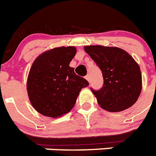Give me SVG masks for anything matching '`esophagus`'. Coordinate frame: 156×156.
I'll return each instance as SVG.
<instances>
[{
  "mask_svg": "<svg viewBox=\"0 0 156 156\" xmlns=\"http://www.w3.org/2000/svg\"><path fill=\"white\" fill-rule=\"evenodd\" d=\"M85 78H86V79L87 81H88V82H90V75H86V77H85Z\"/></svg>",
  "mask_w": 156,
  "mask_h": 156,
  "instance_id": "34e87169",
  "label": "esophagus"
}]
</instances>
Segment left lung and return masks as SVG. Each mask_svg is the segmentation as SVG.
Wrapping results in <instances>:
<instances>
[{
    "label": "left lung",
    "mask_w": 156,
    "mask_h": 156,
    "mask_svg": "<svg viewBox=\"0 0 156 156\" xmlns=\"http://www.w3.org/2000/svg\"><path fill=\"white\" fill-rule=\"evenodd\" d=\"M84 50L102 72V88L91 89L101 108L116 112L134 105L142 90L140 69L134 58L116 47L92 45Z\"/></svg>",
    "instance_id": "1"
}]
</instances>
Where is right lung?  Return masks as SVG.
<instances>
[{"instance_id": "right-lung-1", "label": "right lung", "mask_w": 156, "mask_h": 156, "mask_svg": "<svg viewBox=\"0 0 156 156\" xmlns=\"http://www.w3.org/2000/svg\"><path fill=\"white\" fill-rule=\"evenodd\" d=\"M74 47H60L44 51L33 62L27 76L30 102L40 114L57 118L71 110L82 88L89 82L74 73L70 62Z\"/></svg>"}]
</instances>
